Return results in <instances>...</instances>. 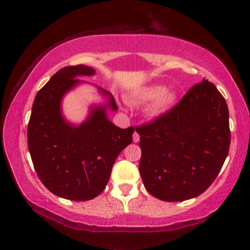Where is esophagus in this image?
Listing matches in <instances>:
<instances>
[{
  "mask_svg": "<svg viewBox=\"0 0 250 250\" xmlns=\"http://www.w3.org/2000/svg\"><path fill=\"white\" fill-rule=\"evenodd\" d=\"M139 141H140V135H139L137 132H134L133 133V142L137 143Z\"/></svg>",
  "mask_w": 250,
  "mask_h": 250,
  "instance_id": "esophagus-1",
  "label": "esophagus"
}]
</instances>
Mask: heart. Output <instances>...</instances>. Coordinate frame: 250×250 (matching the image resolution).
I'll return each mask as SVG.
<instances>
[{"label": "heart", "instance_id": "b5f03b06", "mask_svg": "<svg viewBox=\"0 0 250 250\" xmlns=\"http://www.w3.org/2000/svg\"><path fill=\"white\" fill-rule=\"evenodd\" d=\"M175 98L176 96L174 92L166 91V88L163 86H158V84L141 88L138 91L133 92L131 96V100L134 103H146V101L154 99L153 103L147 109V112L152 117H160L164 115L172 107Z\"/></svg>", "mask_w": 250, "mask_h": 250}]
</instances>
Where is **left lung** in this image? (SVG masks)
Returning <instances> with one entry per match:
<instances>
[{
    "mask_svg": "<svg viewBox=\"0 0 250 250\" xmlns=\"http://www.w3.org/2000/svg\"><path fill=\"white\" fill-rule=\"evenodd\" d=\"M139 171L146 191L166 202L201 195L221 172L230 145L226 100L208 80L164 115L140 126Z\"/></svg>",
    "mask_w": 250,
    "mask_h": 250,
    "instance_id": "obj_1",
    "label": "left lung"
}]
</instances>
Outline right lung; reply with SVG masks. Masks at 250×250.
Listing matches in <instances>:
<instances>
[{
	"label": "right lung",
	"mask_w": 250,
	"mask_h": 250,
	"mask_svg": "<svg viewBox=\"0 0 250 250\" xmlns=\"http://www.w3.org/2000/svg\"><path fill=\"white\" fill-rule=\"evenodd\" d=\"M84 65L58 70L39 90L27 128V145L33 166L42 183L55 195L71 201H89L104 191L120 152L132 142L134 128L121 129L108 120L107 107L91 109L88 119L76 126L62 115L67 91L80 83L78 76H91ZM108 107H118L110 92Z\"/></svg>",
	"instance_id": "obj_1"
}]
</instances>
